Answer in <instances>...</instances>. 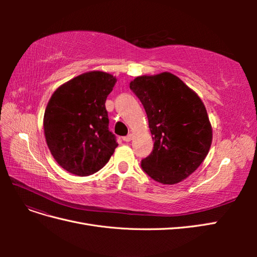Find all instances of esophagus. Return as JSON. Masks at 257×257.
Segmentation results:
<instances>
[{
  "label": "esophagus",
  "mask_w": 257,
  "mask_h": 257,
  "mask_svg": "<svg viewBox=\"0 0 257 257\" xmlns=\"http://www.w3.org/2000/svg\"><path fill=\"white\" fill-rule=\"evenodd\" d=\"M132 139H133V136H132V134H130V135L125 136V137H123V141L126 142V143H130Z\"/></svg>",
  "instance_id": "1"
}]
</instances>
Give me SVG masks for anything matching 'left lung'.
Masks as SVG:
<instances>
[{"label":"left lung","instance_id":"8db88e82","mask_svg":"<svg viewBox=\"0 0 257 257\" xmlns=\"http://www.w3.org/2000/svg\"><path fill=\"white\" fill-rule=\"evenodd\" d=\"M130 88L141 99L154 147L142 161L144 172L162 184L188 178L206 159L212 127L203 100L176 75L138 76Z\"/></svg>","mask_w":257,"mask_h":257}]
</instances>
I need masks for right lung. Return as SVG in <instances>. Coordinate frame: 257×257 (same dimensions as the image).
I'll return each mask as SVG.
<instances>
[{"instance_id": "add662e5", "label": "right lung", "mask_w": 257, "mask_h": 257, "mask_svg": "<svg viewBox=\"0 0 257 257\" xmlns=\"http://www.w3.org/2000/svg\"><path fill=\"white\" fill-rule=\"evenodd\" d=\"M116 78L92 71L68 80L53 92L44 114L46 143L58 164L76 176L103 168L118 146L108 130L105 102Z\"/></svg>"}]
</instances>
